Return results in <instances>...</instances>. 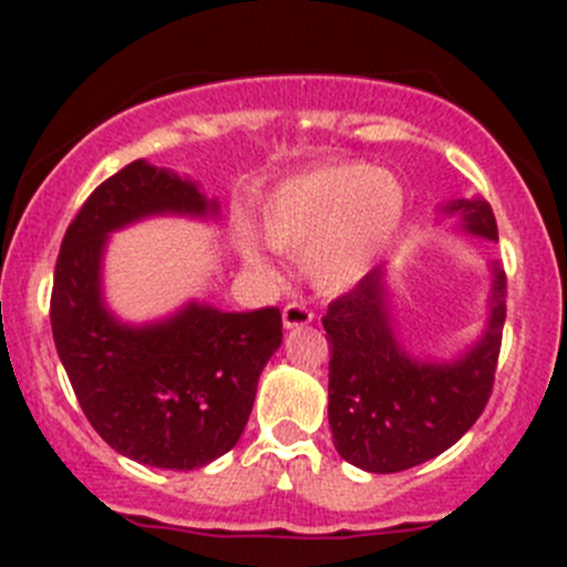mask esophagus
<instances>
[{"label": "esophagus", "mask_w": 567, "mask_h": 567, "mask_svg": "<svg viewBox=\"0 0 567 567\" xmlns=\"http://www.w3.org/2000/svg\"><path fill=\"white\" fill-rule=\"evenodd\" d=\"M312 318H316V312H312L310 307L299 305V301H290V305H285V310H282V323L288 326V329L312 323Z\"/></svg>", "instance_id": "34e87169"}]
</instances>
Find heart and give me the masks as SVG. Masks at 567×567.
<instances>
[{"instance_id": "b5f03b06", "label": "heart", "mask_w": 567, "mask_h": 567, "mask_svg": "<svg viewBox=\"0 0 567 567\" xmlns=\"http://www.w3.org/2000/svg\"><path fill=\"white\" fill-rule=\"evenodd\" d=\"M400 181L364 162L323 164L279 183L257 210L262 241L285 255H301L307 279L320 290L357 282L384 251L403 221ZM241 251L262 266L255 238L244 233Z\"/></svg>"}]
</instances>
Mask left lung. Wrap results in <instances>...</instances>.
Segmentation results:
<instances>
[{"instance_id":"8db88e82","label":"left lung","mask_w":567,"mask_h":567,"mask_svg":"<svg viewBox=\"0 0 567 567\" xmlns=\"http://www.w3.org/2000/svg\"><path fill=\"white\" fill-rule=\"evenodd\" d=\"M463 227L499 241L483 199L453 203ZM507 277L494 262L488 331L450 364L405 357L392 334L381 268L364 274L323 316L329 340V425L337 453L375 474L403 472L436 458L477 422L494 390L505 329Z\"/></svg>"}]
</instances>
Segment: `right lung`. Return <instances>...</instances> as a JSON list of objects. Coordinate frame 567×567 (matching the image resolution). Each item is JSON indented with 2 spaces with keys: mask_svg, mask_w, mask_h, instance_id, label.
I'll return each mask as SVG.
<instances>
[{
  "mask_svg": "<svg viewBox=\"0 0 567 567\" xmlns=\"http://www.w3.org/2000/svg\"><path fill=\"white\" fill-rule=\"evenodd\" d=\"M181 175L131 162L68 225L51 288V331L90 425L120 455L199 468L236 447L257 379L282 342V312L188 305L164 323L120 326L101 301L106 233L151 214H210Z\"/></svg>",
  "mask_w": 567,
  "mask_h": 567,
  "instance_id": "add662e5",
  "label": "right lung"
}]
</instances>
